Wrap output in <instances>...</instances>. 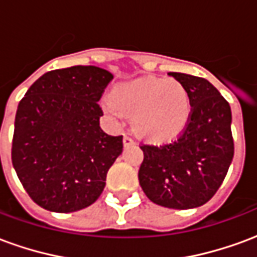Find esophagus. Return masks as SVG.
<instances>
[{
	"instance_id": "34e87169",
	"label": "esophagus",
	"mask_w": 257,
	"mask_h": 257,
	"mask_svg": "<svg viewBox=\"0 0 257 257\" xmlns=\"http://www.w3.org/2000/svg\"><path fill=\"white\" fill-rule=\"evenodd\" d=\"M134 143H135L134 139H132L131 136H123V146H125V147H128V146H132Z\"/></svg>"
}]
</instances>
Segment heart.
<instances>
[{
    "mask_svg": "<svg viewBox=\"0 0 257 257\" xmlns=\"http://www.w3.org/2000/svg\"><path fill=\"white\" fill-rule=\"evenodd\" d=\"M104 107L112 117L132 114V129L142 139L167 142L186 128L191 97L178 79L147 77L115 86Z\"/></svg>",
    "mask_w": 257,
    "mask_h": 257,
    "instance_id": "1",
    "label": "heart"
}]
</instances>
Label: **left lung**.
<instances>
[{
    "mask_svg": "<svg viewBox=\"0 0 257 257\" xmlns=\"http://www.w3.org/2000/svg\"><path fill=\"white\" fill-rule=\"evenodd\" d=\"M189 89L191 114L178 139L142 145L139 183L154 204L190 209L206 204L226 178L234 157L231 108L208 79L169 73Z\"/></svg>",
    "mask_w": 257,
    "mask_h": 257,
    "instance_id": "left-lung-1",
    "label": "left lung"
}]
</instances>
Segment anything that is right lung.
Returning a JSON list of instances; mask_svg holds the SVG:
<instances>
[{
    "label": "right lung",
    "instance_id": "obj_1",
    "mask_svg": "<svg viewBox=\"0 0 257 257\" xmlns=\"http://www.w3.org/2000/svg\"><path fill=\"white\" fill-rule=\"evenodd\" d=\"M112 74L96 66L48 71L15 117L12 164L30 198L52 212L84 209L100 197L122 153V136L101 131L100 100Z\"/></svg>",
    "mask_w": 257,
    "mask_h": 257
}]
</instances>
